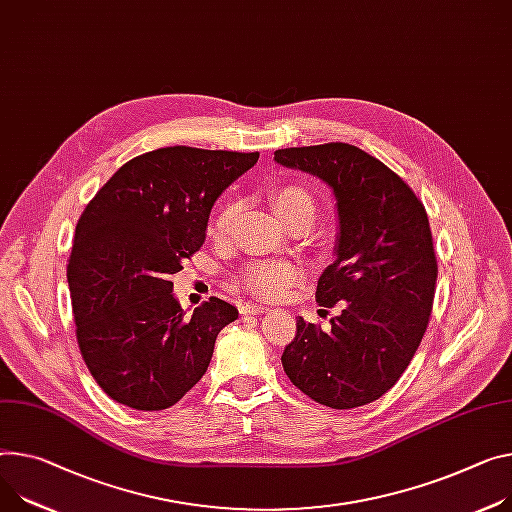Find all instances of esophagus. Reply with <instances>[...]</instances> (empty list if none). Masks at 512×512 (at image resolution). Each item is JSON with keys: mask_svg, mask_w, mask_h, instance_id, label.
Listing matches in <instances>:
<instances>
[{"mask_svg": "<svg viewBox=\"0 0 512 512\" xmlns=\"http://www.w3.org/2000/svg\"><path fill=\"white\" fill-rule=\"evenodd\" d=\"M268 309H264L262 305H256V303H242L240 305V313L242 316H260V313H266Z\"/></svg>", "mask_w": 512, "mask_h": 512, "instance_id": "obj_1", "label": "esophagus"}]
</instances>
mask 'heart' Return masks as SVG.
<instances>
[{
    "label": "heart",
    "instance_id": "obj_1",
    "mask_svg": "<svg viewBox=\"0 0 512 512\" xmlns=\"http://www.w3.org/2000/svg\"><path fill=\"white\" fill-rule=\"evenodd\" d=\"M270 201L277 215L285 221L293 213L299 211H311L313 213V199L307 190L301 186H277L270 192ZM235 211H238V205L233 201H227L217 217H215V231L223 233L227 231L231 219L235 217ZM242 285L256 297L262 299H277L281 297L295 281H297V270L289 262H254L242 272Z\"/></svg>",
    "mask_w": 512,
    "mask_h": 512
}]
</instances>
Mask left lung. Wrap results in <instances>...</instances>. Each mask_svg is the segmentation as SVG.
<instances>
[{"label": "left lung", "mask_w": 512, "mask_h": 512, "mask_svg": "<svg viewBox=\"0 0 512 512\" xmlns=\"http://www.w3.org/2000/svg\"><path fill=\"white\" fill-rule=\"evenodd\" d=\"M274 162L320 178L336 199L334 262L316 299L340 303L332 328L297 318L283 369L305 396L334 410L379 400L408 369L428 326L437 258L424 205L377 157L348 143L289 147Z\"/></svg>", "instance_id": "1"}]
</instances>
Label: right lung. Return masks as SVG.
Here are the masks:
<instances>
[{"instance_id":"obj_1","label":"right lung","mask_w":512,"mask_h":512,"mask_svg":"<svg viewBox=\"0 0 512 512\" xmlns=\"http://www.w3.org/2000/svg\"><path fill=\"white\" fill-rule=\"evenodd\" d=\"M258 155L147 151L116 170L77 221L67 264L75 336L114 402L143 412L174 406L205 375L217 334L238 320L217 297L186 316L170 274L203 246L215 201Z\"/></svg>"}]
</instances>
